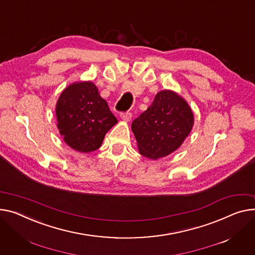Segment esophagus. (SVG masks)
I'll return each instance as SVG.
<instances>
[{"instance_id": "esophagus-1", "label": "esophagus", "mask_w": 255, "mask_h": 255, "mask_svg": "<svg viewBox=\"0 0 255 255\" xmlns=\"http://www.w3.org/2000/svg\"><path fill=\"white\" fill-rule=\"evenodd\" d=\"M120 116H121V118H122V120L128 122V121L131 120L132 113H131V112H125V113H122Z\"/></svg>"}]
</instances>
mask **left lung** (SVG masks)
Segmentation results:
<instances>
[{
    "mask_svg": "<svg viewBox=\"0 0 255 255\" xmlns=\"http://www.w3.org/2000/svg\"><path fill=\"white\" fill-rule=\"evenodd\" d=\"M194 116L185 100L173 91L159 92L152 104L132 122L139 152L156 160L177 149L190 134Z\"/></svg>",
    "mask_w": 255,
    "mask_h": 255,
    "instance_id": "8db88e82",
    "label": "left lung"
}]
</instances>
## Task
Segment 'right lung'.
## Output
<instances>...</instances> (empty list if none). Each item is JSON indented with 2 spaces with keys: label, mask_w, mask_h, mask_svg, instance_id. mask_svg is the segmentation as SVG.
<instances>
[{
  "label": "right lung",
  "mask_w": 255,
  "mask_h": 255,
  "mask_svg": "<svg viewBox=\"0 0 255 255\" xmlns=\"http://www.w3.org/2000/svg\"><path fill=\"white\" fill-rule=\"evenodd\" d=\"M56 117L63 140L82 152L99 148L107 132L118 122L91 82L74 83L64 89L57 101Z\"/></svg>",
  "instance_id": "obj_1"
}]
</instances>
